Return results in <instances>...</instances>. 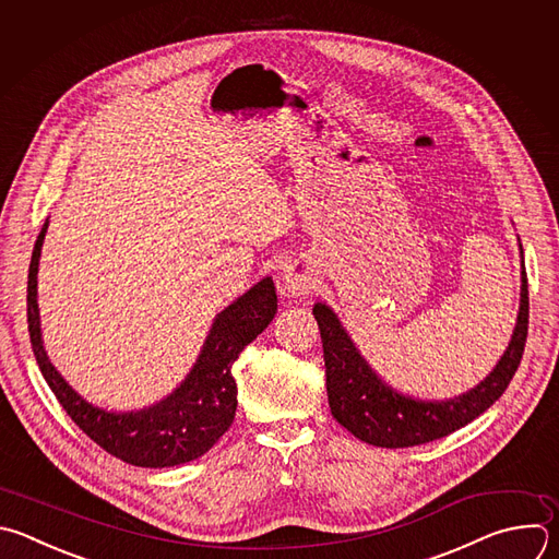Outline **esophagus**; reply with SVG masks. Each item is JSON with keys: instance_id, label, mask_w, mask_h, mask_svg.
I'll return each mask as SVG.
<instances>
[{"instance_id": "34e87169", "label": "esophagus", "mask_w": 559, "mask_h": 559, "mask_svg": "<svg viewBox=\"0 0 559 559\" xmlns=\"http://www.w3.org/2000/svg\"><path fill=\"white\" fill-rule=\"evenodd\" d=\"M281 289L285 296H292V298H298V296H307L316 289V281L311 274H307L305 270L300 267H287L283 272V281H281Z\"/></svg>"}]
</instances>
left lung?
I'll list each match as a JSON object with an SVG mask.
<instances>
[{
	"label": "left lung",
	"instance_id": "left-lung-1",
	"mask_svg": "<svg viewBox=\"0 0 559 559\" xmlns=\"http://www.w3.org/2000/svg\"><path fill=\"white\" fill-rule=\"evenodd\" d=\"M520 257V307L509 346L485 380L450 400H419L393 389L364 359L337 313L326 302H316L313 316L324 350L326 395L335 421L368 445L413 448L448 437L480 417L507 391L526 342L528 289L522 243Z\"/></svg>",
	"mask_w": 559,
	"mask_h": 559
}]
</instances>
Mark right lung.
<instances>
[{
    "label": "right lung",
    "mask_w": 559,
    "mask_h": 559,
    "mask_svg": "<svg viewBox=\"0 0 559 559\" xmlns=\"http://www.w3.org/2000/svg\"><path fill=\"white\" fill-rule=\"evenodd\" d=\"M48 226L46 219L28 270V331L41 376L59 404L94 443L124 463L173 467L206 454L235 421V359L276 316L274 281L265 276L215 316L193 368L173 393L140 411H105L90 404L66 382L44 346L37 274Z\"/></svg>",
    "instance_id": "right-lung-1"
}]
</instances>
